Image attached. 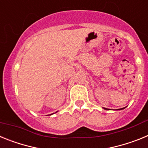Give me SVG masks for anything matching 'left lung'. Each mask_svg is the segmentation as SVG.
<instances>
[{
  "label": "left lung",
  "instance_id": "obj_1",
  "mask_svg": "<svg viewBox=\"0 0 148 148\" xmlns=\"http://www.w3.org/2000/svg\"><path fill=\"white\" fill-rule=\"evenodd\" d=\"M104 109H106V110H107V108H104ZM122 109H123V108H122Z\"/></svg>",
  "mask_w": 148,
  "mask_h": 148
}]
</instances>
